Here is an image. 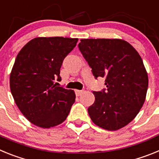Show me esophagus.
Here are the masks:
<instances>
[{
  "label": "esophagus",
  "instance_id": "obj_1",
  "mask_svg": "<svg viewBox=\"0 0 159 159\" xmlns=\"http://www.w3.org/2000/svg\"><path fill=\"white\" fill-rule=\"evenodd\" d=\"M83 92H84V91H83V90H75V93L77 96H80V95Z\"/></svg>",
  "mask_w": 159,
  "mask_h": 159
}]
</instances>
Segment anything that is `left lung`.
<instances>
[{
  "label": "left lung",
  "mask_w": 159,
  "mask_h": 159,
  "mask_svg": "<svg viewBox=\"0 0 159 159\" xmlns=\"http://www.w3.org/2000/svg\"><path fill=\"white\" fill-rule=\"evenodd\" d=\"M78 47L95 78H105L107 87L93 92L90 118L105 130L125 127L139 112L147 95L148 76L141 57L119 39H84Z\"/></svg>",
  "instance_id": "8db88e82"
}]
</instances>
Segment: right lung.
Masks as SVG:
<instances>
[{"label": "right lung", "instance_id": "obj_1", "mask_svg": "<svg viewBox=\"0 0 159 159\" xmlns=\"http://www.w3.org/2000/svg\"><path fill=\"white\" fill-rule=\"evenodd\" d=\"M76 38L39 37L18 53L10 75L16 106L32 124L49 128L62 123L75 99L73 90L56 86L64 58L75 47Z\"/></svg>", "mask_w": 159, "mask_h": 159}]
</instances>
